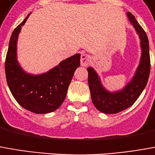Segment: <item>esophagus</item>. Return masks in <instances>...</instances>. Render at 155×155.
<instances>
[{
    "mask_svg": "<svg viewBox=\"0 0 155 155\" xmlns=\"http://www.w3.org/2000/svg\"><path fill=\"white\" fill-rule=\"evenodd\" d=\"M90 62H91V59H90V56L88 54H83L81 55V64L82 66H88Z\"/></svg>",
    "mask_w": 155,
    "mask_h": 155,
    "instance_id": "obj_1",
    "label": "esophagus"
}]
</instances>
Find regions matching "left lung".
Wrapping results in <instances>:
<instances>
[{"instance_id":"obj_1","label":"left lung","mask_w":155,"mask_h":155,"mask_svg":"<svg viewBox=\"0 0 155 155\" xmlns=\"http://www.w3.org/2000/svg\"><path fill=\"white\" fill-rule=\"evenodd\" d=\"M127 17L134 25L141 39V63L136 74L129 84L121 91L111 93L106 91L101 84L96 71L89 67L88 84L91 95V100L98 111L107 114H115L131 107L145 88L150 73L149 39L145 31L138 24L133 14L127 12Z\"/></svg>"}]
</instances>
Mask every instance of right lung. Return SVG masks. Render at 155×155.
I'll use <instances>...</instances> for the list:
<instances>
[{"instance_id":"add662e5","label":"right lung","mask_w":155,"mask_h":155,"mask_svg":"<svg viewBox=\"0 0 155 155\" xmlns=\"http://www.w3.org/2000/svg\"><path fill=\"white\" fill-rule=\"evenodd\" d=\"M29 15L14 29L11 36L5 72L7 85L17 102L32 112L44 114L58 109L64 101L74 71L81 65V55L77 54L68 58L44 74L25 73L17 60V40Z\"/></svg>"}]
</instances>
